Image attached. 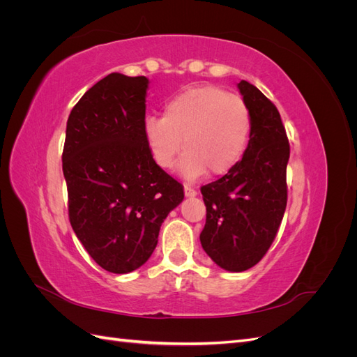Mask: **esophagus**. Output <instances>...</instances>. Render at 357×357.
I'll return each instance as SVG.
<instances>
[{"mask_svg": "<svg viewBox=\"0 0 357 357\" xmlns=\"http://www.w3.org/2000/svg\"><path fill=\"white\" fill-rule=\"evenodd\" d=\"M185 195H186L188 198L195 197V195H197V190L193 189V188H190L189 185H185Z\"/></svg>", "mask_w": 357, "mask_h": 357, "instance_id": "1", "label": "esophagus"}]
</instances>
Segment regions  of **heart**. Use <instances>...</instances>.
Returning <instances> with one entry per match:
<instances>
[{
	"label": "heart",
	"mask_w": 357,
	"mask_h": 357,
	"mask_svg": "<svg viewBox=\"0 0 357 357\" xmlns=\"http://www.w3.org/2000/svg\"><path fill=\"white\" fill-rule=\"evenodd\" d=\"M247 102L219 86L201 84L181 91L164 105L162 117L149 116L144 137L156 164L172 168L183 149L180 169L186 178L207 171L218 177L243 159L252 134Z\"/></svg>",
	"instance_id": "heart-1"
}]
</instances>
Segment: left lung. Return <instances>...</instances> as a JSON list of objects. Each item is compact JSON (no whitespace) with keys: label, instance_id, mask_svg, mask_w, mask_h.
Here are the masks:
<instances>
[{"label":"left lung","instance_id":"8db88e82","mask_svg":"<svg viewBox=\"0 0 357 357\" xmlns=\"http://www.w3.org/2000/svg\"><path fill=\"white\" fill-rule=\"evenodd\" d=\"M238 89L252 112V134L243 159L228 174L201 188L207 219L202 248L226 271L241 273L266 255L287 204L290 146L277 107L256 86Z\"/></svg>","mask_w":357,"mask_h":357}]
</instances>
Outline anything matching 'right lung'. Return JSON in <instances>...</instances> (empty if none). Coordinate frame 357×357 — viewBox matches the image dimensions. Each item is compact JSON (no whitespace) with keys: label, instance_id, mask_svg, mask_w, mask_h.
I'll return each instance as SVG.
<instances>
[{"label":"right lung","instance_id":"obj_1","mask_svg":"<svg viewBox=\"0 0 357 357\" xmlns=\"http://www.w3.org/2000/svg\"><path fill=\"white\" fill-rule=\"evenodd\" d=\"M147 84L144 75L112 73L82 96L67 122L70 223L89 256L113 274L147 262L162 222L185 198L146 143Z\"/></svg>","mask_w":357,"mask_h":357}]
</instances>
